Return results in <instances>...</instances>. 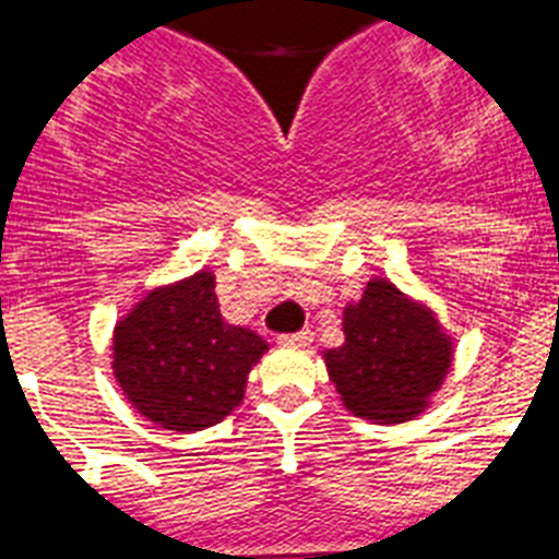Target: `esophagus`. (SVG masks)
Listing matches in <instances>:
<instances>
[{"label":"esophagus","mask_w":559,"mask_h":559,"mask_svg":"<svg viewBox=\"0 0 559 559\" xmlns=\"http://www.w3.org/2000/svg\"><path fill=\"white\" fill-rule=\"evenodd\" d=\"M281 344L309 346L312 344V330H298V332H289V335H281Z\"/></svg>","instance_id":"1"}]
</instances>
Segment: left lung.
Instances as JSON below:
<instances>
[{
    "instance_id": "1",
    "label": "left lung",
    "mask_w": 559,
    "mask_h": 559,
    "mask_svg": "<svg viewBox=\"0 0 559 559\" xmlns=\"http://www.w3.org/2000/svg\"><path fill=\"white\" fill-rule=\"evenodd\" d=\"M346 341L330 349L326 372L352 415L403 424L429 406L452 364V337L424 304L386 278H372L344 309Z\"/></svg>"
}]
</instances>
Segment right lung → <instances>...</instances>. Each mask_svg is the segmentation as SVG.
I'll use <instances>...</instances> for the list:
<instances>
[{
    "label": "right lung",
    "instance_id": "obj_1",
    "mask_svg": "<svg viewBox=\"0 0 559 559\" xmlns=\"http://www.w3.org/2000/svg\"><path fill=\"white\" fill-rule=\"evenodd\" d=\"M264 352V337L222 318L213 272H195L153 289L121 318L112 374L147 420L199 431L243 401L247 374Z\"/></svg>",
    "mask_w": 559,
    "mask_h": 559
}]
</instances>
